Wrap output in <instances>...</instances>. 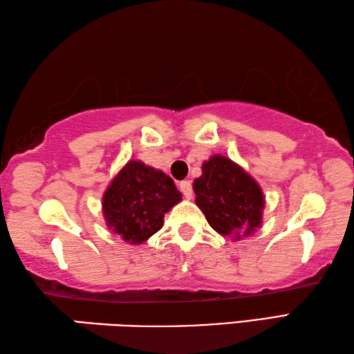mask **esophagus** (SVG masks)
Returning a JSON list of instances; mask_svg holds the SVG:
<instances>
[{
  "instance_id": "1",
  "label": "esophagus",
  "mask_w": 354,
  "mask_h": 354,
  "mask_svg": "<svg viewBox=\"0 0 354 354\" xmlns=\"http://www.w3.org/2000/svg\"><path fill=\"white\" fill-rule=\"evenodd\" d=\"M178 188H180V191L187 199H191V197H193V185H191L189 180H183L178 183Z\"/></svg>"
}]
</instances>
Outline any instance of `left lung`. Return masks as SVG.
I'll list each match as a JSON object with an SVG mask.
<instances>
[{"mask_svg": "<svg viewBox=\"0 0 354 354\" xmlns=\"http://www.w3.org/2000/svg\"><path fill=\"white\" fill-rule=\"evenodd\" d=\"M196 203L208 224L233 241L249 236L263 222L264 194L250 174L222 155L203 161L193 183Z\"/></svg>", "mask_w": 354, "mask_h": 354, "instance_id": "obj_1", "label": "left lung"}]
</instances>
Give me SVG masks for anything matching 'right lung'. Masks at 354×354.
I'll list each match as a JSON object with an SVG mask.
<instances>
[{
	"instance_id": "1",
	"label": "right lung",
	"mask_w": 354,
	"mask_h": 354,
	"mask_svg": "<svg viewBox=\"0 0 354 354\" xmlns=\"http://www.w3.org/2000/svg\"><path fill=\"white\" fill-rule=\"evenodd\" d=\"M182 201L165 172L130 160L102 197V213L111 232L130 244H141L163 227V218Z\"/></svg>"
}]
</instances>
